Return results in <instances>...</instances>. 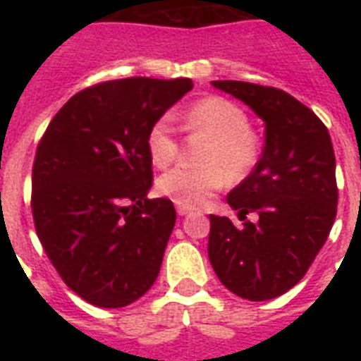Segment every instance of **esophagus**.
<instances>
[{
	"label": "esophagus",
	"instance_id": "esophagus-1",
	"mask_svg": "<svg viewBox=\"0 0 361 361\" xmlns=\"http://www.w3.org/2000/svg\"><path fill=\"white\" fill-rule=\"evenodd\" d=\"M176 212H178V215H187L189 212H191V209L185 208V206H178V208H176Z\"/></svg>",
	"mask_w": 361,
	"mask_h": 361
}]
</instances>
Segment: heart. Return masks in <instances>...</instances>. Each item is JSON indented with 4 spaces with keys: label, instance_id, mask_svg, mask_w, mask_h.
Listing matches in <instances>:
<instances>
[{
    "label": "heart",
    "instance_id": "heart-1",
    "mask_svg": "<svg viewBox=\"0 0 361 361\" xmlns=\"http://www.w3.org/2000/svg\"><path fill=\"white\" fill-rule=\"evenodd\" d=\"M183 127L208 135L200 152L204 164H180L157 181L163 197L178 206L198 208L228 180H241L257 161V142L249 133L243 110L221 97L204 99L180 116ZM147 153L155 166H166L178 157L180 142L169 118H161L147 133Z\"/></svg>",
    "mask_w": 361,
    "mask_h": 361
}]
</instances>
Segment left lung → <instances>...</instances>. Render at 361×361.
<instances>
[{"label": "left lung", "mask_w": 361, "mask_h": 361, "mask_svg": "<svg viewBox=\"0 0 361 361\" xmlns=\"http://www.w3.org/2000/svg\"><path fill=\"white\" fill-rule=\"evenodd\" d=\"M212 86L264 121L266 142L257 166L226 197L240 225L209 215L208 257L228 290L264 302L300 283L328 240L337 214L334 146L313 110L283 90L238 80ZM251 211L257 224L246 221Z\"/></svg>", "instance_id": "obj_1"}]
</instances>
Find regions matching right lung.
Here are the masks:
<instances>
[{
	"label": "right lung",
	"mask_w": 361,
	"mask_h": 361,
	"mask_svg": "<svg viewBox=\"0 0 361 361\" xmlns=\"http://www.w3.org/2000/svg\"><path fill=\"white\" fill-rule=\"evenodd\" d=\"M191 78H123L76 93L37 147L31 209L65 285L92 305L125 307L155 283L176 223L169 198H147V133Z\"/></svg>",
	"instance_id": "right-lung-1"
}]
</instances>
